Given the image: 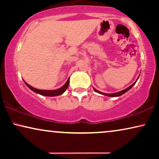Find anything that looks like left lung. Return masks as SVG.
<instances>
[{
    "label": "left lung",
    "mask_w": 159,
    "mask_h": 159,
    "mask_svg": "<svg viewBox=\"0 0 159 159\" xmlns=\"http://www.w3.org/2000/svg\"><path fill=\"white\" fill-rule=\"evenodd\" d=\"M139 76H140V75H139ZM138 78H139V77H138V79H137L136 81L134 82V83L132 84V85H130L129 87H128V88H126L125 90H121V91H120V92H118V93H105L100 92V91L97 90H95V88H93V89H94V90L95 91V92L98 93H100V94H102V95H106V96H108V97H119V96H120V95H121L125 94V93L126 92H127L128 90H129L130 89H131V88H132V87H133V86L134 85V84H135L136 82L138 81Z\"/></svg>",
    "instance_id": "left-lung-1"
}]
</instances>
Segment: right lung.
<instances>
[{
    "mask_svg": "<svg viewBox=\"0 0 159 159\" xmlns=\"http://www.w3.org/2000/svg\"><path fill=\"white\" fill-rule=\"evenodd\" d=\"M26 85H27L28 88L30 89H31L32 91H34V93H38V94L40 95H45V96H51V97H53V96H57V95H60L64 93L66 90L68 88L69 86V78L67 80L66 83H65L64 85H63L61 88L57 89V90H38V89H36L33 88V87L30 86V84H28L27 82H25Z\"/></svg>",
    "mask_w": 159,
    "mask_h": 159,
    "instance_id": "add662e5",
    "label": "right lung"
}]
</instances>
